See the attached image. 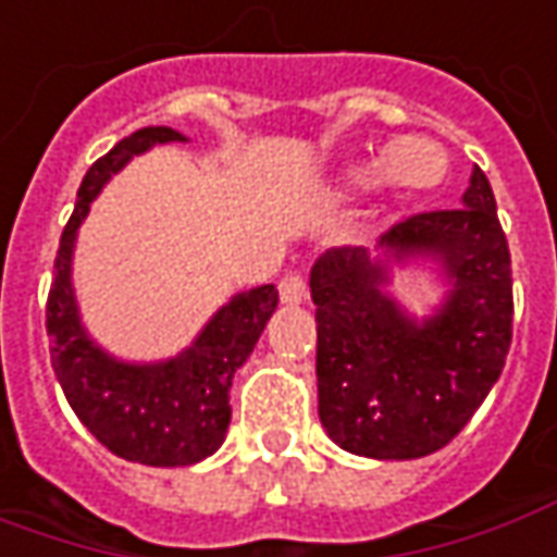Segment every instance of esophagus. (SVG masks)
<instances>
[{
  "label": "esophagus",
  "mask_w": 557,
  "mask_h": 557,
  "mask_svg": "<svg viewBox=\"0 0 557 557\" xmlns=\"http://www.w3.org/2000/svg\"><path fill=\"white\" fill-rule=\"evenodd\" d=\"M308 298V283L301 274H286L280 280V301L283 305H305Z\"/></svg>",
  "instance_id": "34e87169"
}]
</instances>
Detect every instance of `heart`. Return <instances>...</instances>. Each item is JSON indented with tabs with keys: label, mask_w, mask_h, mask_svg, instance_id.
<instances>
[{
	"label": "heart",
	"mask_w": 557,
	"mask_h": 557,
	"mask_svg": "<svg viewBox=\"0 0 557 557\" xmlns=\"http://www.w3.org/2000/svg\"><path fill=\"white\" fill-rule=\"evenodd\" d=\"M414 143H421V139H396V143H389L387 149L381 151L374 161L369 164H359L354 173H350V180L357 185H369V183H389V185H426L433 183L438 176V168H442V161H438L436 151H442L433 143H423V146H414ZM431 149L426 150L425 146Z\"/></svg>",
	"instance_id": "heart-1"
}]
</instances>
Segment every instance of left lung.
<instances>
[{"label": "left lung", "mask_w": 557, "mask_h": 557, "mask_svg": "<svg viewBox=\"0 0 557 557\" xmlns=\"http://www.w3.org/2000/svg\"><path fill=\"white\" fill-rule=\"evenodd\" d=\"M396 267H426L446 286L430 314L388 293ZM310 298L329 438L372 460L445 448L497 384L512 342V262L485 173L472 168L460 210L411 215L374 252H323Z\"/></svg>", "instance_id": "left-lung-1"}]
</instances>
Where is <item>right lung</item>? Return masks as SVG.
Here are the masks:
<instances>
[{
  "label": "right lung",
  "mask_w": 557,
  "mask_h": 557,
  "mask_svg": "<svg viewBox=\"0 0 557 557\" xmlns=\"http://www.w3.org/2000/svg\"><path fill=\"white\" fill-rule=\"evenodd\" d=\"M168 143H188V136L173 127H143L115 143V149L85 173L57 249L48 338L57 381L90 436L134 463L191 467L225 442L231 381L277 310L274 283L231 295L185 350L154 362L121 359L94 342L72 286L75 240L90 213V200H97L136 154Z\"/></svg>",
  "instance_id": "right-lung-1"
}]
</instances>
